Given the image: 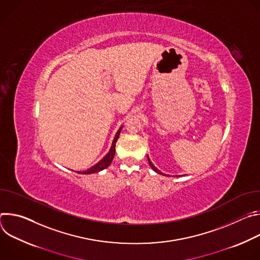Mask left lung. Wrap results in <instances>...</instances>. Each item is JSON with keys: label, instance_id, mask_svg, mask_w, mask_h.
Wrapping results in <instances>:
<instances>
[{"label": "left lung", "instance_id": "8db88e82", "mask_svg": "<svg viewBox=\"0 0 260 260\" xmlns=\"http://www.w3.org/2000/svg\"><path fill=\"white\" fill-rule=\"evenodd\" d=\"M147 157H148V161H149V165H150V167H151V168H152V170H153V171H154V172H156V173H157V174H160V175H165V174H164V173H161V172H160V171H159V170H157V169H156V168H155V167H154V166H153V164H152V162H151V160H150V158H149V156H147Z\"/></svg>", "mask_w": 260, "mask_h": 260}]
</instances>
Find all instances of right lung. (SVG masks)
Segmentation results:
<instances>
[{
  "mask_svg": "<svg viewBox=\"0 0 260 260\" xmlns=\"http://www.w3.org/2000/svg\"><path fill=\"white\" fill-rule=\"evenodd\" d=\"M121 128H122V126H121V127L118 129V132L116 133V135H115V137H114V140H113V142H112V146H111L109 152H108L96 165H94L93 167H91L90 169H88V170H86V171L77 172L78 174H84V175H86V174L99 173L100 171H102V170H104V169H106V168H108V167L110 166V164L112 162V160H113V158H114V155H115V146H116L117 139L119 138Z\"/></svg>",
  "mask_w": 260,
  "mask_h": 260,
  "instance_id": "right-lung-1",
  "label": "right lung"
}]
</instances>
